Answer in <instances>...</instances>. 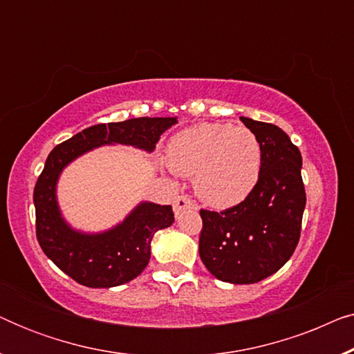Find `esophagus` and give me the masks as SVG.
<instances>
[{
    "label": "esophagus",
    "mask_w": 354,
    "mask_h": 354,
    "mask_svg": "<svg viewBox=\"0 0 354 354\" xmlns=\"http://www.w3.org/2000/svg\"><path fill=\"white\" fill-rule=\"evenodd\" d=\"M185 209H196V205L190 200V198L178 196L177 200L174 201V212H176V216H178Z\"/></svg>",
    "instance_id": "34e87169"
}]
</instances>
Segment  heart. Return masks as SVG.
Here are the masks:
<instances>
[{
  "label": "heart",
  "mask_w": 354,
  "mask_h": 354,
  "mask_svg": "<svg viewBox=\"0 0 354 354\" xmlns=\"http://www.w3.org/2000/svg\"><path fill=\"white\" fill-rule=\"evenodd\" d=\"M174 172L193 177L195 193L216 209L240 205L254 190L263 167L259 140L248 129L201 122L174 135L167 147Z\"/></svg>",
  "instance_id": "obj_1"
}]
</instances>
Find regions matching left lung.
Returning <instances> with one entry per match:
<instances>
[{
  "label": "left lung",
  "instance_id": "left-lung-1",
  "mask_svg": "<svg viewBox=\"0 0 354 354\" xmlns=\"http://www.w3.org/2000/svg\"><path fill=\"white\" fill-rule=\"evenodd\" d=\"M263 149L251 195L222 212L201 209L200 258L222 282L256 283L277 272L297 248L306 193L301 153L282 129L241 118Z\"/></svg>",
  "mask_w": 354,
  "mask_h": 354
}]
</instances>
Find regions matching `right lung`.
Masks as SVG:
<instances>
[{"label":"right lung","instance_id":"right-lung-1","mask_svg":"<svg viewBox=\"0 0 354 354\" xmlns=\"http://www.w3.org/2000/svg\"><path fill=\"white\" fill-rule=\"evenodd\" d=\"M177 118H138L98 124L75 133L48 154L33 190L37 239L43 253L75 282L90 288L119 287L138 277L151 258V240L171 227L172 206L140 201L122 221L100 232L72 227L57 201V182L77 158L106 145L133 147L153 153L161 135Z\"/></svg>","mask_w":354,"mask_h":354}]
</instances>
